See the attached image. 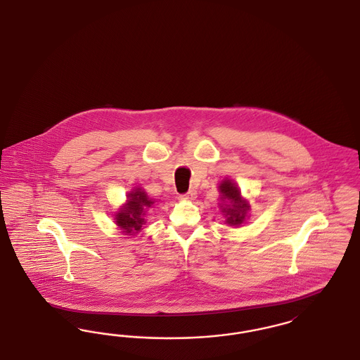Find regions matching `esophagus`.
<instances>
[{
    "instance_id": "1",
    "label": "esophagus",
    "mask_w": 360,
    "mask_h": 360,
    "mask_svg": "<svg viewBox=\"0 0 360 360\" xmlns=\"http://www.w3.org/2000/svg\"><path fill=\"white\" fill-rule=\"evenodd\" d=\"M197 197V191L195 190H190L186 194H182L181 195V200H185V201H193L194 198Z\"/></svg>"
}]
</instances>
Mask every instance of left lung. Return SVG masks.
Masks as SVG:
<instances>
[{
  "instance_id": "8db88e82",
  "label": "left lung",
  "mask_w": 360,
  "mask_h": 360,
  "mask_svg": "<svg viewBox=\"0 0 360 360\" xmlns=\"http://www.w3.org/2000/svg\"><path fill=\"white\" fill-rule=\"evenodd\" d=\"M220 202L219 207L223 213L225 223L229 226H241L250 217L251 205L247 198L241 195L238 184L233 179L225 178L219 185Z\"/></svg>"
}]
</instances>
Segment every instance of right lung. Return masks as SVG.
<instances>
[{
	"label": "right lung",
	"instance_id": "add662e5",
	"mask_svg": "<svg viewBox=\"0 0 360 360\" xmlns=\"http://www.w3.org/2000/svg\"><path fill=\"white\" fill-rule=\"evenodd\" d=\"M155 200L150 198L146 190L141 188H131L127 193V200L115 213V224L119 226L122 235L135 236L146 224V216Z\"/></svg>",
	"mask_w": 360,
	"mask_h": 360
}]
</instances>
